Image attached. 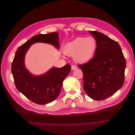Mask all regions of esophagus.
Segmentation results:
<instances>
[{
	"label": "esophagus",
	"mask_w": 135,
	"mask_h": 135,
	"mask_svg": "<svg viewBox=\"0 0 135 135\" xmlns=\"http://www.w3.org/2000/svg\"><path fill=\"white\" fill-rule=\"evenodd\" d=\"M78 68L75 66V65H72L71 66V70H75V69H76Z\"/></svg>",
	"instance_id": "1"
}]
</instances>
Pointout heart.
Returning <instances> with one entry per match:
<instances>
[{"mask_svg":"<svg viewBox=\"0 0 135 135\" xmlns=\"http://www.w3.org/2000/svg\"><path fill=\"white\" fill-rule=\"evenodd\" d=\"M96 46V40L91 36L77 37L65 44L64 52L67 56H73L76 62L84 64L92 58Z\"/></svg>","mask_w":135,"mask_h":135,"instance_id":"obj_1","label":"heart"}]
</instances>
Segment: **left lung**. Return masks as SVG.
Returning a JSON list of instances; mask_svg holds the SVG:
<instances>
[{
    "instance_id": "8db88e82",
    "label": "left lung",
    "mask_w": 135,
    "mask_h": 135,
    "mask_svg": "<svg viewBox=\"0 0 135 135\" xmlns=\"http://www.w3.org/2000/svg\"><path fill=\"white\" fill-rule=\"evenodd\" d=\"M96 40L93 57L78 66L83 73V88L91 99L98 101L111 96L124 81L126 59L116 41L96 31H89Z\"/></svg>"
}]
</instances>
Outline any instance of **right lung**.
<instances>
[{"label":"right lung","mask_w":135,"mask_h":135,"mask_svg":"<svg viewBox=\"0 0 135 135\" xmlns=\"http://www.w3.org/2000/svg\"><path fill=\"white\" fill-rule=\"evenodd\" d=\"M57 32L38 34L20 46L12 64L11 71L18 91L34 103L43 105L51 103L60 93L64 79L71 70L70 64L57 68H52L46 74L32 75L25 67L24 59L32 44L43 42L54 45L59 48Z\"/></svg>","instance_id":"1"}]
</instances>
